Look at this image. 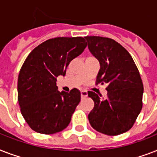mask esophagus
Instances as JSON below:
<instances>
[{
  "instance_id": "esophagus-1",
  "label": "esophagus",
  "mask_w": 157,
  "mask_h": 157,
  "mask_svg": "<svg viewBox=\"0 0 157 157\" xmlns=\"http://www.w3.org/2000/svg\"><path fill=\"white\" fill-rule=\"evenodd\" d=\"M81 98H86V97H87V95H88V92L86 90H81Z\"/></svg>"
}]
</instances>
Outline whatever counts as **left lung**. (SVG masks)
Wrapping results in <instances>:
<instances>
[{
  "instance_id": "left-lung-1",
  "label": "left lung",
  "mask_w": 157,
  "mask_h": 157,
  "mask_svg": "<svg viewBox=\"0 0 157 157\" xmlns=\"http://www.w3.org/2000/svg\"><path fill=\"white\" fill-rule=\"evenodd\" d=\"M85 38L100 63L96 84L108 85L105 98L88 92L94 102L89 121L102 134H123L131 129L143 107L144 85L139 69L129 53L116 40L96 36Z\"/></svg>"
}]
</instances>
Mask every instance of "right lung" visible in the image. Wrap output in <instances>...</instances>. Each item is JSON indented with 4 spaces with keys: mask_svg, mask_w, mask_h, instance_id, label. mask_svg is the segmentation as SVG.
<instances>
[{
    "mask_svg": "<svg viewBox=\"0 0 157 157\" xmlns=\"http://www.w3.org/2000/svg\"><path fill=\"white\" fill-rule=\"evenodd\" d=\"M85 39L56 37L45 40L28 54L18 78V101L23 118L34 131L52 134L63 130L81 101V93L58 90L57 77L86 47Z\"/></svg>",
    "mask_w": 157,
    "mask_h": 157,
    "instance_id": "right-lung-1",
    "label": "right lung"
}]
</instances>
